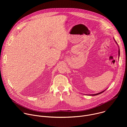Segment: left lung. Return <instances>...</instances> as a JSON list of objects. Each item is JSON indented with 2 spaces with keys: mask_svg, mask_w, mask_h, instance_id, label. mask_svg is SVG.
I'll return each instance as SVG.
<instances>
[{
  "mask_svg": "<svg viewBox=\"0 0 127 127\" xmlns=\"http://www.w3.org/2000/svg\"><path fill=\"white\" fill-rule=\"evenodd\" d=\"M114 40H115V42H116V43L117 44V45L118 46V43H117V42L116 41V40H115V39H114ZM118 47H119V56H120V48H119V46H118ZM106 89H104V90H103V91H102V92H100V93H97V94H91V95H90V96H94V95H99V94H101V93H102L103 92H104L105 90H106Z\"/></svg>",
  "mask_w": 127,
  "mask_h": 127,
  "instance_id": "obj_1",
  "label": "left lung"
}]
</instances>
